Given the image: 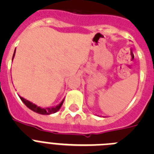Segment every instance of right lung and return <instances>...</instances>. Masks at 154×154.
<instances>
[{"label":"right lung","mask_w":154,"mask_h":154,"mask_svg":"<svg viewBox=\"0 0 154 154\" xmlns=\"http://www.w3.org/2000/svg\"><path fill=\"white\" fill-rule=\"evenodd\" d=\"M14 53H15V51H14ZM14 53L13 55V58L14 56ZM13 58H12V59H13ZM20 99H21V101H22L23 103L25 104V106H26L27 107H28L30 109H31L32 111H34V112H38V113L39 114H42V115H49V114L56 112L57 111L61 108L62 103H63L64 102L63 99L62 101V103H61L60 104H58V106H56L47 107V108H41L40 106H36V105L34 104V103H31V102H29L28 100H26L25 99H24L23 97H20Z\"/></svg>","instance_id":"add662e5"}]
</instances>
